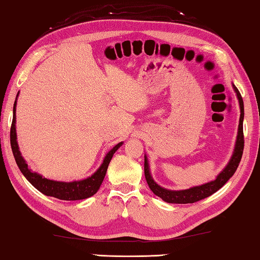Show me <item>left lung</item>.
Instances as JSON below:
<instances>
[{"label":"left lung","instance_id":"left-lung-1","mask_svg":"<svg viewBox=\"0 0 260 260\" xmlns=\"http://www.w3.org/2000/svg\"><path fill=\"white\" fill-rule=\"evenodd\" d=\"M233 87H234L236 96L237 99H239L240 109H241L239 132H237L235 149H234V152H233L231 160L225 169L218 174V177L215 178V180L210 181L208 183L202 184V186H196L189 189H184V190H170V189H165L153 181L150 173V167H149V164H148V158L147 156H144V175H146L148 186L151 189V191L155 193L156 196L160 197L162 201L167 202V203H175V204L195 203V202L204 200L206 197L212 195V193H214L215 191H218L219 189L221 188L223 184H225L228 180L233 177V175H234L236 169L239 167V164L242 158V153H243V148H244V136H243L244 105H243V100H242V96L240 94L239 89H237L234 85H233Z\"/></svg>","mask_w":260,"mask_h":260}]
</instances>
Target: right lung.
<instances>
[{"label": "right lung", "mask_w": 260, "mask_h": 260, "mask_svg": "<svg viewBox=\"0 0 260 260\" xmlns=\"http://www.w3.org/2000/svg\"><path fill=\"white\" fill-rule=\"evenodd\" d=\"M17 98H18V95H17ZM16 104H17V99L14 104V118H12V124H11V129H10L11 149L20 172L24 174V177L28 180L30 184L37 188L39 191H41L43 195L52 196L63 201L85 200L98 192L101 184L103 182L105 174H107L109 162L111 160L113 153L121 147L122 142L116 144V146H114L111 150L105 155L102 165H101L99 167V170L96 171L93 175H90L89 178L79 180V181H72V182L55 181V180H49L47 178H43L42 175H40L37 172H33L32 170L28 169V165L26 164L25 159L19 151L18 143H17V133H16Z\"/></svg>", "instance_id": "obj_1"}]
</instances>
